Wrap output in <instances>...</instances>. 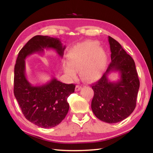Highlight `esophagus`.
<instances>
[{
    "label": "esophagus",
    "mask_w": 153,
    "mask_h": 153,
    "mask_svg": "<svg viewBox=\"0 0 153 153\" xmlns=\"http://www.w3.org/2000/svg\"><path fill=\"white\" fill-rule=\"evenodd\" d=\"M82 88V86H79V85H77L76 86V91H79Z\"/></svg>",
    "instance_id": "1"
}]
</instances>
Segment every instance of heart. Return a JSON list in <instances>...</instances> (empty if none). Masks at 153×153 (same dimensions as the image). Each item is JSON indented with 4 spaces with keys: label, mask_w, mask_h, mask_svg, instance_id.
<instances>
[{
    "label": "heart",
    "mask_w": 153,
    "mask_h": 153,
    "mask_svg": "<svg viewBox=\"0 0 153 153\" xmlns=\"http://www.w3.org/2000/svg\"><path fill=\"white\" fill-rule=\"evenodd\" d=\"M67 61L68 63L63 65L67 76L75 78L77 70H80L83 78L92 82L100 79L104 74L108 63V55L97 41H85L69 51Z\"/></svg>",
    "instance_id": "heart-1"
}]
</instances>
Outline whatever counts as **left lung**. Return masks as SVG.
Here are the masks:
<instances>
[{
    "label": "left lung",
    "instance_id": "obj_1",
    "mask_svg": "<svg viewBox=\"0 0 153 153\" xmlns=\"http://www.w3.org/2000/svg\"><path fill=\"white\" fill-rule=\"evenodd\" d=\"M111 61L101 78L92 84L94 90L91 107L96 117L108 123L125 120L136 105L140 81L135 63L117 40L108 36ZM119 71L120 79L110 82L108 75Z\"/></svg>",
    "mask_w": 153,
    "mask_h": 153
}]
</instances>
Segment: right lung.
I'll use <instances>...</instances> for the list:
<instances>
[{
    "label": "right lung",
    "instance_id": "right-lung-1",
    "mask_svg": "<svg viewBox=\"0 0 153 153\" xmlns=\"http://www.w3.org/2000/svg\"><path fill=\"white\" fill-rule=\"evenodd\" d=\"M52 48L63 56L65 46L59 38L35 36L25 44L18 54L14 69V95L24 117L42 128L59 125L68 113L67 98L74 92V84H66L53 77L47 84L32 86L25 76V59L35 53H42L44 48Z\"/></svg>",
    "mask_w": 153,
    "mask_h": 153
}]
</instances>
